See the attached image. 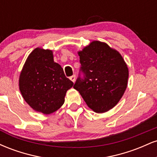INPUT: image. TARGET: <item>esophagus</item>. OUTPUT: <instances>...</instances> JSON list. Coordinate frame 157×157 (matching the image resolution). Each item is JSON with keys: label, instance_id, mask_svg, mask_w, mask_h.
Segmentation results:
<instances>
[{"label": "esophagus", "instance_id": "34e87169", "mask_svg": "<svg viewBox=\"0 0 157 157\" xmlns=\"http://www.w3.org/2000/svg\"><path fill=\"white\" fill-rule=\"evenodd\" d=\"M69 79H70V80H71V81H72L73 82H75V80H76V76H75V75H72V76L70 77Z\"/></svg>", "mask_w": 157, "mask_h": 157}]
</instances>
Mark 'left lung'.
<instances>
[{
  "mask_svg": "<svg viewBox=\"0 0 157 157\" xmlns=\"http://www.w3.org/2000/svg\"><path fill=\"white\" fill-rule=\"evenodd\" d=\"M78 55L81 67L74 89L94 111H109L127 88V65L117 51L100 41L91 42Z\"/></svg>",
  "mask_w": 157,
  "mask_h": 157,
  "instance_id": "left-lung-1",
  "label": "left lung"
}]
</instances>
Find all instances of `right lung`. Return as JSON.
Returning <instances> with one entry per match:
<instances>
[{
	"label": "right lung",
	"mask_w": 157,
	"mask_h": 157,
	"mask_svg": "<svg viewBox=\"0 0 157 157\" xmlns=\"http://www.w3.org/2000/svg\"><path fill=\"white\" fill-rule=\"evenodd\" d=\"M73 82L54 62L51 50L37 48L29 55L19 78V88L27 103L34 110L49 114L64 103L66 91Z\"/></svg>",
	"instance_id": "1"
}]
</instances>
